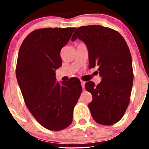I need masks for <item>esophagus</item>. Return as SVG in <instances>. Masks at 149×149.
<instances>
[{
  "mask_svg": "<svg viewBox=\"0 0 149 149\" xmlns=\"http://www.w3.org/2000/svg\"><path fill=\"white\" fill-rule=\"evenodd\" d=\"M80 83H81V85H82V88L83 89L85 88V82L83 81V80H80Z\"/></svg>",
  "mask_w": 149,
  "mask_h": 149,
  "instance_id": "1",
  "label": "esophagus"
}]
</instances>
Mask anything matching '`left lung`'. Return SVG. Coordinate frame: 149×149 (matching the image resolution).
Listing matches in <instances>:
<instances>
[{"label": "left lung", "instance_id": "obj_1", "mask_svg": "<svg viewBox=\"0 0 149 149\" xmlns=\"http://www.w3.org/2000/svg\"><path fill=\"white\" fill-rule=\"evenodd\" d=\"M79 38L88 49L89 67L98 66L102 81L85 88L92 95L88 104L93 119L100 125H111L122 118L129 105L132 88V61L127 42L116 31L100 25L78 27L71 38Z\"/></svg>", "mask_w": 149, "mask_h": 149}]
</instances>
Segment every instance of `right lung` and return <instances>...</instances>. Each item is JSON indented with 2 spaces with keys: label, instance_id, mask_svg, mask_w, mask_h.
Listing matches in <instances>:
<instances>
[{
  "label": "right lung",
  "instance_id": "right-lung-1",
  "mask_svg": "<svg viewBox=\"0 0 149 149\" xmlns=\"http://www.w3.org/2000/svg\"><path fill=\"white\" fill-rule=\"evenodd\" d=\"M76 28H44L30 33L22 42L16 76L29 111L42 127L59 131L69 127L82 86L78 78L56 82L62 64L60 51Z\"/></svg>",
  "mask_w": 149,
  "mask_h": 149
}]
</instances>
